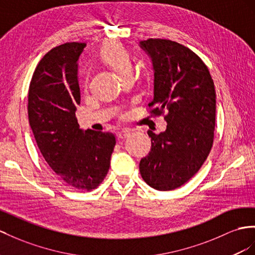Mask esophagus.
Wrapping results in <instances>:
<instances>
[{
    "label": "esophagus",
    "instance_id": "obj_1",
    "mask_svg": "<svg viewBox=\"0 0 255 255\" xmlns=\"http://www.w3.org/2000/svg\"><path fill=\"white\" fill-rule=\"evenodd\" d=\"M128 135H129V131H127V130H122V131L116 133V138H117V140H123Z\"/></svg>",
    "mask_w": 255,
    "mask_h": 255
}]
</instances>
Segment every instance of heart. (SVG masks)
Returning a JSON list of instances; mask_svg holds the SVG:
<instances>
[{"instance_id": "heart-1", "label": "heart", "mask_w": 255, "mask_h": 255, "mask_svg": "<svg viewBox=\"0 0 255 255\" xmlns=\"http://www.w3.org/2000/svg\"><path fill=\"white\" fill-rule=\"evenodd\" d=\"M99 55L101 60L110 65L121 77L132 73L133 59L123 44L112 42L104 45Z\"/></svg>"}]
</instances>
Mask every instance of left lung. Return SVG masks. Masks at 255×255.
<instances>
[{
  "instance_id": "left-lung-1",
  "label": "left lung",
  "mask_w": 255,
  "mask_h": 255,
  "mask_svg": "<svg viewBox=\"0 0 255 255\" xmlns=\"http://www.w3.org/2000/svg\"><path fill=\"white\" fill-rule=\"evenodd\" d=\"M151 56L154 99L151 115L164 116L166 131L151 136V152L140 161L142 179L157 191H172L198 172L211 151L215 89L210 72L193 50L166 38L140 42Z\"/></svg>"
}]
</instances>
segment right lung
<instances>
[{
  "instance_id": "add662e5",
  "label": "right lung",
  "mask_w": 255,
  "mask_h": 255,
  "mask_svg": "<svg viewBox=\"0 0 255 255\" xmlns=\"http://www.w3.org/2000/svg\"><path fill=\"white\" fill-rule=\"evenodd\" d=\"M85 46L68 42L42 58L30 82L28 115L48 166L68 186L89 192L106 178L116 141L109 132H83L75 117L81 103L77 60Z\"/></svg>"
}]
</instances>
